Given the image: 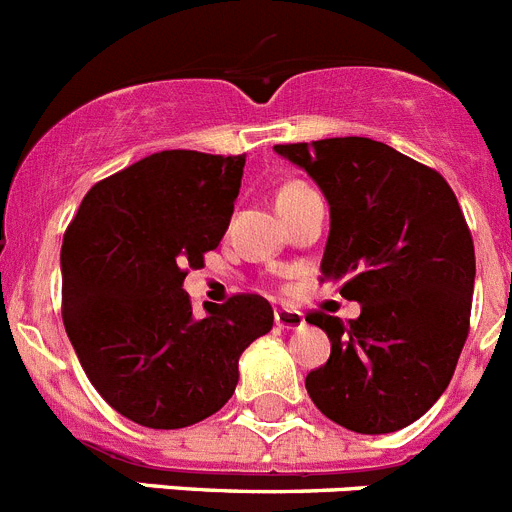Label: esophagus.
I'll return each mask as SVG.
<instances>
[{
    "label": "esophagus",
    "mask_w": 512,
    "mask_h": 512,
    "mask_svg": "<svg viewBox=\"0 0 512 512\" xmlns=\"http://www.w3.org/2000/svg\"><path fill=\"white\" fill-rule=\"evenodd\" d=\"M274 320H277V325L282 330H300L305 328V315L297 310H287V307H282V310L274 312Z\"/></svg>",
    "instance_id": "esophagus-1"
}]
</instances>
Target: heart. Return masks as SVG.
I'll list each match as a JSON object with an SVG mask.
<instances>
[{"instance_id":"obj_1","label":"heart","mask_w":512,"mask_h":512,"mask_svg":"<svg viewBox=\"0 0 512 512\" xmlns=\"http://www.w3.org/2000/svg\"><path fill=\"white\" fill-rule=\"evenodd\" d=\"M300 187H305V184H287V187L279 189L277 197H282V194H289V192H295V189H300Z\"/></svg>"}]
</instances>
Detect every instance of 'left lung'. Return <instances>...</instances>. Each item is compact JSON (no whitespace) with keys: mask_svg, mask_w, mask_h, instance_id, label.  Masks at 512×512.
Masks as SVG:
<instances>
[{"mask_svg":"<svg viewBox=\"0 0 512 512\" xmlns=\"http://www.w3.org/2000/svg\"><path fill=\"white\" fill-rule=\"evenodd\" d=\"M307 171L330 207L320 271L356 320L312 312L330 359L307 374L320 413L379 436L415 423L443 395L469 333L474 243L438 171L372 138L274 146Z\"/></svg>","mask_w":512,"mask_h":512,"instance_id":"1","label":"left lung"}]
</instances>
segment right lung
Returning <instances> with one entry per match:
<instances>
[{
	"instance_id": "1",
	"label": "right lung",
	"mask_w": 512,
	"mask_h": 512,
	"mask_svg": "<svg viewBox=\"0 0 512 512\" xmlns=\"http://www.w3.org/2000/svg\"><path fill=\"white\" fill-rule=\"evenodd\" d=\"M246 156L151 153L94 184L61 246L63 325L94 390L146 428H187L233 397L274 310L235 295L194 318L184 292L220 246Z\"/></svg>"
}]
</instances>
